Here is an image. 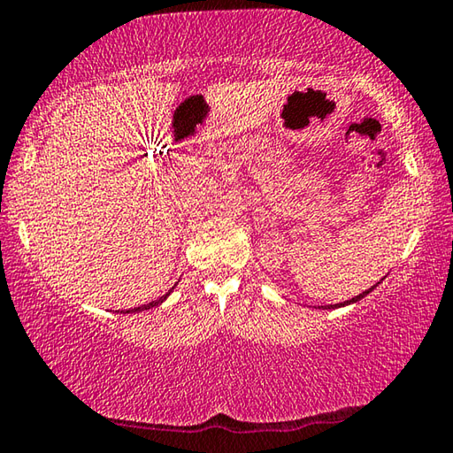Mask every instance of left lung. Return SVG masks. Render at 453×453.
Instances as JSON below:
<instances>
[{
    "instance_id": "1",
    "label": "left lung",
    "mask_w": 453,
    "mask_h": 453,
    "mask_svg": "<svg viewBox=\"0 0 453 453\" xmlns=\"http://www.w3.org/2000/svg\"><path fill=\"white\" fill-rule=\"evenodd\" d=\"M369 291H372V288H369ZM369 291H365V293H361V295H357V296H353V299H349V301H345V303H339V305H349V303H355V301H359V299H363V296H365ZM339 305H331V307H339Z\"/></svg>"
}]
</instances>
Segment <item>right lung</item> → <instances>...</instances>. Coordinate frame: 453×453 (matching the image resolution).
Returning a JSON list of instances; mask_svg holds the SVG:
<instances>
[{"instance_id":"obj_1","label":"right lung","mask_w":453,"mask_h":453,"mask_svg":"<svg viewBox=\"0 0 453 453\" xmlns=\"http://www.w3.org/2000/svg\"><path fill=\"white\" fill-rule=\"evenodd\" d=\"M168 296V293L166 295H162L160 299H157V301H152V303H148V305H140V307H134V309H126V313H140V311H144V309H152V307H157V305H160L162 301H165Z\"/></svg>"}]
</instances>
